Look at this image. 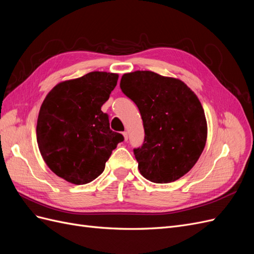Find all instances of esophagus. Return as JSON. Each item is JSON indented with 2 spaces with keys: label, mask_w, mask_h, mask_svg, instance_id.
I'll return each instance as SVG.
<instances>
[{
  "label": "esophagus",
  "mask_w": 254,
  "mask_h": 254,
  "mask_svg": "<svg viewBox=\"0 0 254 254\" xmlns=\"http://www.w3.org/2000/svg\"><path fill=\"white\" fill-rule=\"evenodd\" d=\"M123 135H124L125 141H128V132H127V131H124V132H123Z\"/></svg>",
  "instance_id": "1"
}]
</instances>
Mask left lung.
Listing matches in <instances>:
<instances>
[{
  "label": "left lung",
  "instance_id": "8db88e82",
  "mask_svg": "<svg viewBox=\"0 0 254 254\" xmlns=\"http://www.w3.org/2000/svg\"><path fill=\"white\" fill-rule=\"evenodd\" d=\"M120 87L143 120L144 142L133 149L141 175L155 183L178 180L196 164L206 142L198 97L183 81L151 71L124 74Z\"/></svg>",
  "mask_w": 254,
  "mask_h": 254
}]
</instances>
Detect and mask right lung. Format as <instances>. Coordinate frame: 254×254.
<instances>
[{
	"instance_id": "obj_1",
	"label": "right lung",
	"mask_w": 254,
	"mask_h": 254,
	"mask_svg": "<svg viewBox=\"0 0 254 254\" xmlns=\"http://www.w3.org/2000/svg\"><path fill=\"white\" fill-rule=\"evenodd\" d=\"M118 74L91 72L58 83L45 97L37 122V142L45 163L60 178L86 184L105 170L124 141L101 109L117 86Z\"/></svg>"
}]
</instances>
